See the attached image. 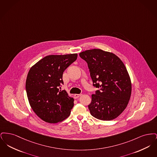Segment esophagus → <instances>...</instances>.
Instances as JSON below:
<instances>
[{"instance_id":"1","label":"esophagus","mask_w":157,"mask_h":157,"mask_svg":"<svg viewBox=\"0 0 157 157\" xmlns=\"http://www.w3.org/2000/svg\"><path fill=\"white\" fill-rule=\"evenodd\" d=\"M81 95H82V94H75L74 95V98H78L80 97Z\"/></svg>"}]
</instances>
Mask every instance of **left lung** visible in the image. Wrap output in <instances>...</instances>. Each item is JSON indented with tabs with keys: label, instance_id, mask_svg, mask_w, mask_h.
<instances>
[{
	"label": "left lung",
	"instance_id": "1",
	"mask_svg": "<svg viewBox=\"0 0 157 157\" xmlns=\"http://www.w3.org/2000/svg\"><path fill=\"white\" fill-rule=\"evenodd\" d=\"M88 63L93 86L90 114L98 120L111 121L126 108L131 94V82L122 61L112 53L94 49L79 53Z\"/></svg>",
	"mask_w": 157,
	"mask_h": 157
}]
</instances>
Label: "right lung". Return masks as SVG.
Segmentation results:
<instances>
[{
    "instance_id": "1",
    "label": "right lung",
    "mask_w": 157,
    "mask_h": 157,
    "mask_svg": "<svg viewBox=\"0 0 157 157\" xmlns=\"http://www.w3.org/2000/svg\"><path fill=\"white\" fill-rule=\"evenodd\" d=\"M77 56L76 53L46 56L28 74L26 90L29 102L35 113L46 122H61L70 115L74 99L59 89L63 84V72Z\"/></svg>"
}]
</instances>
